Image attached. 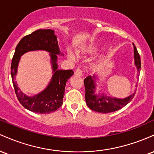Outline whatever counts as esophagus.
<instances>
[{
	"label": "esophagus",
	"instance_id": "1",
	"mask_svg": "<svg viewBox=\"0 0 154 154\" xmlns=\"http://www.w3.org/2000/svg\"><path fill=\"white\" fill-rule=\"evenodd\" d=\"M82 73H83V71L82 69H77L75 72V75L76 76H79V77H80V76L82 75Z\"/></svg>",
	"mask_w": 154,
	"mask_h": 154
}]
</instances>
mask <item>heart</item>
Wrapping results in <instances>:
<instances>
[{"instance_id": "1", "label": "heart", "mask_w": 154, "mask_h": 154, "mask_svg": "<svg viewBox=\"0 0 154 154\" xmlns=\"http://www.w3.org/2000/svg\"><path fill=\"white\" fill-rule=\"evenodd\" d=\"M97 52H98V48H97V47H95V45H85V46L82 47L79 50L77 51V53H78L79 54H82V55L93 54ZM67 57L71 60L75 59V56H74L71 52L67 53Z\"/></svg>"}]
</instances>
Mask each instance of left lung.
Masks as SVG:
<instances>
[{
  "instance_id": "1",
  "label": "left lung",
  "mask_w": 154,
  "mask_h": 154,
  "mask_svg": "<svg viewBox=\"0 0 154 154\" xmlns=\"http://www.w3.org/2000/svg\"><path fill=\"white\" fill-rule=\"evenodd\" d=\"M134 45V59H135V64L137 68V72H140L141 66L140 57L137 52V48ZM95 77L88 76L84 79L85 88V100L88 106L91 110L97 111L100 113H110L114 112L119 109H122L124 106L128 104L133 98L135 93L131 94L127 98L120 99V98H112V97L106 96L103 93L101 95L95 93Z\"/></svg>"
}]
</instances>
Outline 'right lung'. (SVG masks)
<instances>
[{
	"mask_svg": "<svg viewBox=\"0 0 154 154\" xmlns=\"http://www.w3.org/2000/svg\"><path fill=\"white\" fill-rule=\"evenodd\" d=\"M38 50L50 53L54 75L44 91L33 97H29L20 91L14 79L20 56L28 51ZM57 55L63 56L60 52L57 38L52 29H38L33 32L24 36L16 48L11 66L12 82L19 101L29 111L38 114H50L62 105L65 86L67 80L74 75V72L58 69Z\"/></svg>",
	"mask_w": 154,
	"mask_h": 154,
	"instance_id": "right-lung-1",
	"label": "right lung"
}]
</instances>
